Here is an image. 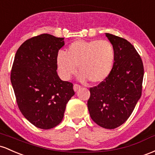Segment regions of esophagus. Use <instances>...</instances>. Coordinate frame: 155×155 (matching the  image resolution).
<instances>
[{
  "mask_svg": "<svg viewBox=\"0 0 155 155\" xmlns=\"http://www.w3.org/2000/svg\"><path fill=\"white\" fill-rule=\"evenodd\" d=\"M81 88V86L78 84H74V86H73V88H74V91H77L80 88Z\"/></svg>",
  "mask_w": 155,
  "mask_h": 155,
  "instance_id": "34e87169",
  "label": "esophagus"
}]
</instances>
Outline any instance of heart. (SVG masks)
I'll return each instance as SVG.
<instances>
[{
  "label": "heart",
  "instance_id": "b5f03b06",
  "mask_svg": "<svg viewBox=\"0 0 155 155\" xmlns=\"http://www.w3.org/2000/svg\"><path fill=\"white\" fill-rule=\"evenodd\" d=\"M115 61V50L106 40H78L69 46L67 53L58 52L57 67L61 76L69 80L77 71L81 81L91 83L104 81L108 77Z\"/></svg>",
  "mask_w": 155,
  "mask_h": 155
}]
</instances>
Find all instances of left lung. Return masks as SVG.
<instances>
[{
    "mask_svg": "<svg viewBox=\"0 0 155 155\" xmlns=\"http://www.w3.org/2000/svg\"><path fill=\"white\" fill-rule=\"evenodd\" d=\"M115 50L110 74L90 88L87 105L91 119L105 129H115L128 119L142 93L144 74L140 55L127 40L106 34Z\"/></svg>",
    "mask_w": 155,
    "mask_h": 155,
    "instance_id": "left-lung-1",
    "label": "left lung"
}]
</instances>
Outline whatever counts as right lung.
Instances as JSON below:
<instances>
[{
	"instance_id": "1",
	"label": "right lung",
	"mask_w": 155,
	"mask_h": 155,
	"mask_svg": "<svg viewBox=\"0 0 155 155\" xmlns=\"http://www.w3.org/2000/svg\"><path fill=\"white\" fill-rule=\"evenodd\" d=\"M64 38L48 34L26 40L15 54L11 82L19 109L36 127L49 130L61 122L73 84L57 74V55Z\"/></svg>"
}]
</instances>
